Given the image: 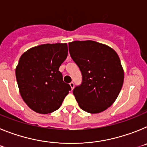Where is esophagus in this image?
Wrapping results in <instances>:
<instances>
[{
	"instance_id": "esophagus-1",
	"label": "esophagus",
	"mask_w": 147,
	"mask_h": 147,
	"mask_svg": "<svg viewBox=\"0 0 147 147\" xmlns=\"http://www.w3.org/2000/svg\"><path fill=\"white\" fill-rule=\"evenodd\" d=\"M70 86H71V89H74V83L73 82H71L70 83Z\"/></svg>"
}]
</instances>
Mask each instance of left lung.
Here are the masks:
<instances>
[{
    "label": "left lung",
    "mask_w": 147,
    "mask_h": 147,
    "mask_svg": "<svg viewBox=\"0 0 147 147\" xmlns=\"http://www.w3.org/2000/svg\"><path fill=\"white\" fill-rule=\"evenodd\" d=\"M68 49L82 73L81 85L73 90L79 106L90 113L102 112L113 104L124 82L119 56L107 45L92 40L69 42Z\"/></svg>",
    "instance_id": "left-lung-1"
}]
</instances>
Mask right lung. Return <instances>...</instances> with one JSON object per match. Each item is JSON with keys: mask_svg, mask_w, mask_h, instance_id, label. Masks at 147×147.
<instances>
[{"mask_svg": "<svg viewBox=\"0 0 147 147\" xmlns=\"http://www.w3.org/2000/svg\"><path fill=\"white\" fill-rule=\"evenodd\" d=\"M67 56V44L56 43L32 48L20 57L15 70L18 88L23 101L36 113L59 109L71 90L59 71Z\"/></svg>", "mask_w": 147, "mask_h": 147, "instance_id": "1", "label": "right lung"}]
</instances>
